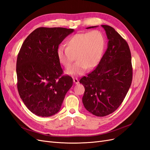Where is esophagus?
Wrapping results in <instances>:
<instances>
[{"mask_svg": "<svg viewBox=\"0 0 150 150\" xmlns=\"http://www.w3.org/2000/svg\"><path fill=\"white\" fill-rule=\"evenodd\" d=\"M73 81L75 84H78L79 83V80L78 78H73Z\"/></svg>", "mask_w": 150, "mask_h": 150, "instance_id": "34e87169", "label": "esophagus"}]
</instances>
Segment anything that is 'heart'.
I'll return each mask as SVG.
<instances>
[{"mask_svg":"<svg viewBox=\"0 0 150 150\" xmlns=\"http://www.w3.org/2000/svg\"><path fill=\"white\" fill-rule=\"evenodd\" d=\"M105 46V37L101 31L76 34L67 40L66 47L59 48L58 59L66 69H69L76 56L78 61L66 72L70 75L83 74L87 68L92 69L98 65Z\"/></svg>","mask_w":150,"mask_h":150,"instance_id":"heart-1","label":"heart"}]
</instances>
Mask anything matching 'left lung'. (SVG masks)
Returning a JSON list of instances; mask_svg holds the SVG:
<instances>
[{
    "instance_id": "obj_1",
    "label": "left lung",
    "mask_w": 150,
    "mask_h": 150,
    "mask_svg": "<svg viewBox=\"0 0 150 150\" xmlns=\"http://www.w3.org/2000/svg\"><path fill=\"white\" fill-rule=\"evenodd\" d=\"M101 26L109 40L107 49L95 69L79 81L85 88L82 99L84 108L93 115L101 117L110 115L118 108L133 79L128 43L112 27Z\"/></svg>"
}]
</instances>
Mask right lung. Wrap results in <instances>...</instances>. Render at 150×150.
<instances>
[{
	"mask_svg": "<svg viewBox=\"0 0 150 150\" xmlns=\"http://www.w3.org/2000/svg\"><path fill=\"white\" fill-rule=\"evenodd\" d=\"M73 29L39 28L22 44L16 64L17 89L26 107L35 115L48 117L60 110L72 87L71 76H62L59 45Z\"/></svg>",
	"mask_w": 150,
	"mask_h": 150,
	"instance_id": "1",
	"label": "right lung"
}]
</instances>
